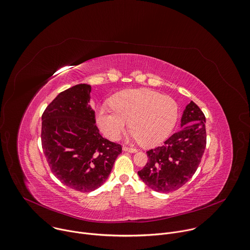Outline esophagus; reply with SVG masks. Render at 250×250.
I'll list each match as a JSON object with an SVG mask.
<instances>
[{"mask_svg": "<svg viewBox=\"0 0 250 250\" xmlns=\"http://www.w3.org/2000/svg\"><path fill=\"white\" fill-rule=\"evenodd\" d=\"M122 149H123L124 151L131 152V153H135V152H137V149H136V148H134V147H129V146H124L122 147Z\"/></svg>", "mask_w": 250, "mask_h": 250, "instance_id": "obj_1", "label": "esophagus"}]
</instances>
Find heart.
I'll return each instance as SVG.
<instances>
[{"instance_id":"obj_1","label":"heart","mask_w":250,"mask_h":250,"mask_svg":"<svg viewBox=\"0 0 250 250\" xmlns=\"http://www.w3.org/2000/svg\"><path fill=\"white\" fill-rule=\"evenodd\" d=\"M112 107L100 106L96 121L104 135L117 141L128 122L132 138L146 146H154L166 140L179 116L176 101L149 89H131L120 92L110 101Z\"/></svg>"}]
</instances>
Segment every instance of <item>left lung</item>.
<instances>
[{
    "instance_id": "8db88e82",
    "label": "left lung",
    "mask_w": 250,
    "mask_h": 250,
    "mask_svg": "<svg viewBox=\"0 0 250 250\" xmlns=\"http://www.w3.org/2000/svg\"><path fill=\"white\" fill-rule=\"evenodd\" d=\"M205 146V116L190 102L183 111L181 130L173 134L161 146L146 151L148 161L138 171V175L155 191L176 190L195 173Z\"/></svg>"
}]
</instances>
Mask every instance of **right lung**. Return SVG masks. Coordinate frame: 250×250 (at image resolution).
Masks as SVG:
<instances>
[{
	"instance_id": "right-lung-1",
	"label": "right lung",
	"mask_w": 250,
	"mask_h": 250,
	"mask_svg": "<svg viewBox=\"0 0 250 250\" xmlns=\"http://www.w3.org/2000/svg\"><path fill=\"white\" fill-rule=\"evenodd\" d=\"M92 87L77 84L62 93L42 116V146L55 176L82 192L100 188L108 178L120 145L100 134L90 105Z\"/></svg>"
}]
</instances>
